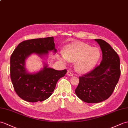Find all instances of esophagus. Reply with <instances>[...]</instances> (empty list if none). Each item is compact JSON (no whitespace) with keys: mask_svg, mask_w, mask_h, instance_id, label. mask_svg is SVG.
I'll use <instances>...</instances> for the list:
<instances>
[{"mask_svg":"<svg viewBox=\"0 0 128 128\" xmlns=\"http://www.w3.org/2000/svg\"><path fill=\"white\" fill-rule=\"evenodd\" d=\"M66 74H67V75H68V76H73L72 73L70 71H68Z\"/></svg>","mask_w":128,"mask_h":128,"instance_id":"1","label":"esophagus"}]
</instances>
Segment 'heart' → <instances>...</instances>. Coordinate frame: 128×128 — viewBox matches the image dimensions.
Here are the masks:
<instances>
[{"instance_id": "1", "label": "heart", "mask_w": 128, "mask_h": 128, "mask_svg": "<svg viewBox=\"0 0 128 128\" xmlns=\"http://www.w3.org/2000/svg\"><path fill=\"white\" fill-rule=\"evenodd\" d=\"M100 57V50L82 42H74L66 46L64 52H61L60 59L65 62H75L77 71L85 73L96 65Z\"/></svg>"}]
</instances>
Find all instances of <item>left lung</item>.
<instances>
[{"label":"left lung","instance_id":"8db88e82","mask_svg":"<svg viewBox=\"0 0 128 128\" xmlns=\"http://www.w3.org/2000/svg\"><path fill=\"white\" fill-rule=\"evenodd\" d=\"M102 50V59L99 65L79 78L75 90L83 102L98 103L111 96L120 75V57L105 41L95 39Z\"/></svg>","mask_w":128,"mask_h":128}]
</instances>
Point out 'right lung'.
<instances>
[{
    "instance_id": "1",
    "label": "right lung",
    "mask_w": 128,
    "mask_h": 128,
    "mask_svg": "<svg viewBox=\"0 0 128 128\" xmlns=\"http://www.w3.org/2000/svg\"><path fill=\"white\" fill-rule=\"evenodd\" d=\"M56 53L53 37L35 38L20 42L10 57V76L14 90L21 99L28 102H42L51 96L58 80L65 76L67 70L44 68L34 74L26 70V59L32 53L42 58L48 51Z\"/></svg>"
}]
</instances>
